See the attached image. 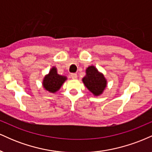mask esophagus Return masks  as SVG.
I'll return each instance as SVG.
<instances>
[{
    "label": "esophagus",
    "mask_w": 152,
    "mask_h": 152,
    "mask_svg": "<svg viewBox=\"0 0 152 152\" xmlns=\"http://www.w3.org/2000/svg\"><path fill=\"white\" fill-rule=\"evenodd\" d=\"M70 77L72 80H76L77 78V74H75V73H72L70 75Z\"/></svg>",
    "instance_id": "obj_1"
}]
</instances>
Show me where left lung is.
<instances>
[{"mask_svg":"<svg viewBox=\"0 0 152 152\" xmlns=\"http://www.w3.org/2000/svg\"><path fill=\"white\" fill-rule=\"evenodd\" d=\"M82 80L85 86L96 97L103 93L107 85L104 75L93 65L89 66L86 69V75Z\"/></svg>","mask_w":152,"mask_h":152,"instance_id":"1","label":"left lung"}]
</instances>
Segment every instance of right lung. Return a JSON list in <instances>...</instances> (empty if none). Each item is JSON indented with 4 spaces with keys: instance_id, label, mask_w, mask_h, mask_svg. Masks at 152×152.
I'll return each mask as SVG.
<instances>
[{
    "instance_id": "1",
    "label": "right lung",
    "mask_w": 152,
    "mask_h": 152,
    "mask_svg": "<svg viewBox=\"0 0 152 152\" xmlns=\"http://www.w3.org/2000/svg\"><path fill=\"white\" fill-rule=\"evenodd\" d=\"M67 80V77L60 75L58 73L57 68L53 67L49 73L44 77L42 80V86L44 89L50 93H55L58 91Z\"/></svg>"
}]
</instances>
